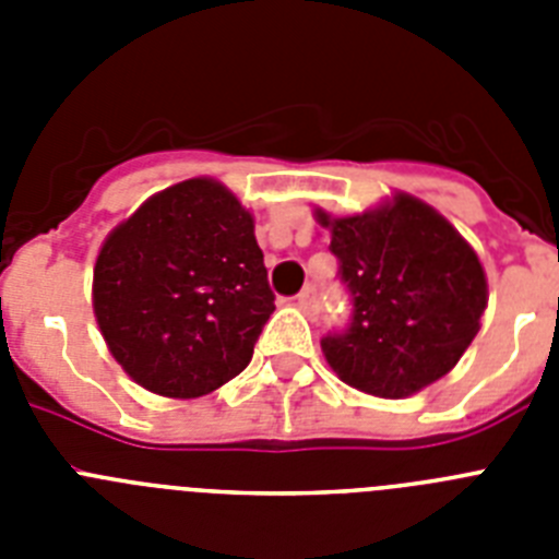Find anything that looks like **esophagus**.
<instances>
[{
  "instance_id": "obj_1",
  "label": "esophagus",
  "mask_w": 559,
  "mask_h": 559,
  "mask_svg": "<svg viewBox=\"0 0 559 559\" xmlns=\"http://www.w3.org/2000/svg\"><path fill=\"white\" fill-rule=\"evenodd\" d=\"M296 302H299V308L308 310V313H316V288L313 285H305L302 290H299V296H296Z\"/></svg>"
}]
</instances>
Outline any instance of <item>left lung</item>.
<instances>
[{"label":"left lung","mask_w":559,"mask_h":559,"mask_svg":"<svg viewBox=\"0 0 559 559\" xmlns=\"http://www.w3.org/2000/svg\"><path fill=\"white\" fill-rule=\"evenodd\" d=\"M330 251L347 288L349 322L322 338L344 383L374 397H408L456 367L487 308L476 251L439 212L397 195L355 218H330Z\"/></svg>","instance_id":"left-lung-1"}]
</instances>
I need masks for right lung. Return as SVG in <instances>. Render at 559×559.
Segmentation results:
<instances>
[{"label":"right lung","mask_w":559,"mask_h":559,"mask_svg":"<svg viewBox=\"0 0 559 559\" xmlns=\"http://www.w3.org/2000/svg\"><path fill=\"white\" fill-rule=\"evenodd\" d=\"M271 313L254 221L218 181L162 190L97 254L103 338L140 386L165 397H201L243 372Z\"/></svg>","instance_id":"right-lung-1"}]
</instances>
